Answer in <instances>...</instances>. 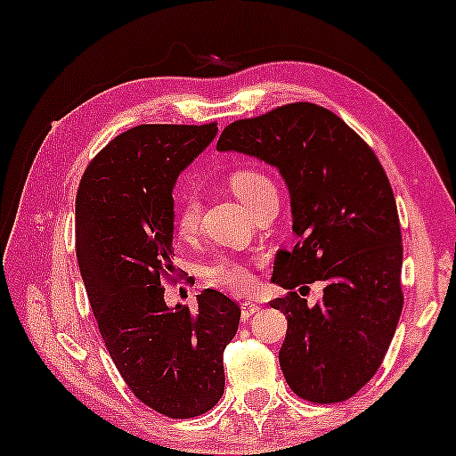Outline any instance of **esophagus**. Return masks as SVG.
Here are the masks:
<instances>
[{
    "mask_svg": "<svg viewBox=\"0 0 456 456\" xmlns=\"http://www.w3.org/2000/svg\"><path fill=\"white\" fill-rule=\"evenodd\" d=\"M257 311H260V305H257V303H254V301H243L241 303V315H243V319L251 317L254 314H257Z\"/></svg>",
    "mask_w": 456,
    "mask_h": 456,
    "instance_id": "34e87169",
    "label": "esophagus"
}]
</instances>
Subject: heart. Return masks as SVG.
I'll return each mask as SVG.
<instances>
[{
  "mask_svg": "<svg viewBox=\"0 0 456 456\" xmlns=\"http://www.w3.org/2000/svg\"><path fill=\"white\" fill-rule=\"evenodd\" d=\"M229 186L248 208L257 205L264 196L276 192L268 175L256 172V169H237L229 175ZM199 202L192 196H182L178 210H175V229L180 235L188 237L194 233L199 225ZM205 276L210 284L229 290H248L254 284V276L246 264L237 262L233 257H216L205 268Z\"/></svg>",
  "mask_w": 456,
  "mask_h": 456,
  "instance_id": "1",
  "label": "heart"
}]
</instances>
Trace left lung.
<instances>
[{
	"label": "left lung",
	"mask_w": 456,
	"mask_h": 456,
	"mask_svg": "<svg viewBox=\"0 0 456 456\" xmlns=\"http://www.w3.org/2000/svg\"><path fill=\"white\" fill-rule=\"evenodd\" d=\"M216 151L281 172L297 235L272 270L290 290L270 301L289 322L281 369L298 397L346 402L379 370L403 307L402 229L383 166L342 118L309 102L231 122ZM315 280L324 298L309 308L292 289Z\"/></svg>",
	"instance_id": "1"
}]
</instances>
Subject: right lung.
<instances>
[{"mask_svg": "<svg viewBox=\"0 0 456 456\" xmlns=\"http://www.w3.org/2000/svg\"><path fill=\"white\" fill-rule=\"evenodd\" d=\"M219 126L139 125L102 149L77 190V262L112 362L134 395L167 418L208 411L225 389L223 352L241 309L205 289L199 307H167L174 186Z\"/></svg>", "mask_w": 456, "mask_h": 456, "instance_id": "1", "label": "right lung"}]
</instances>
